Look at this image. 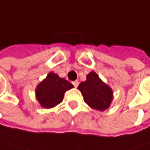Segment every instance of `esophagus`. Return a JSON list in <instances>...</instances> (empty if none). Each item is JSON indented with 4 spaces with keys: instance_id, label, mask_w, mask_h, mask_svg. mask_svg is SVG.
<instances>
[{
    "instance_id": "1",
    "label": "esophagus",
    "mask_w": 150,
    "mask_h": 150,
    "mask_svg": "<svg viewBox=\"0 0 150 150\" xmlns=\"http://www.w3.org/2000/svg\"><path fill=\"white\" fill-rule=\"evenodd\" d=\"M72 84L74 85V86H75V87H77V86H78V85H79V81H73V82H72Z\"/></svg>"
}]
</instances>
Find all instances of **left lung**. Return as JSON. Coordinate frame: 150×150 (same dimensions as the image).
<instances>
[{
  "label": "left lung",
  "mask_w": 150,
  "mask_h": 150,
  "mask_svg": "<svg viewBox=\"0 0 150 150\" xmlns=\"http://www.w3.org/2000/svg\"><path fill=\"white\" fill-rule=\"evenodd\" d=\"M84 101L94 110H107L113 99V91L94 71L86 75V81L81 82L78 86Z\"/></svg>",
  "instance_id": "1"
}]
</instances>
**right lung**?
<instances>
[{
  "label": "right lung",
  "mask_w": 150,
  "mask_h": 150,
  "mask_svg": "<svg viewBox=\"0 0 150 150\" xmlns=\"http://www.w3.org/2000/svg\"><path fill=\"white\" fill-rule=\"evenodd\" d=\"M74 86L57 74L50 72L35 89V96L40 106L45 109L53 108L63 101L66 91Z\"/></svg>",
  "instance_id": "obj_1"
}]
</instances>
